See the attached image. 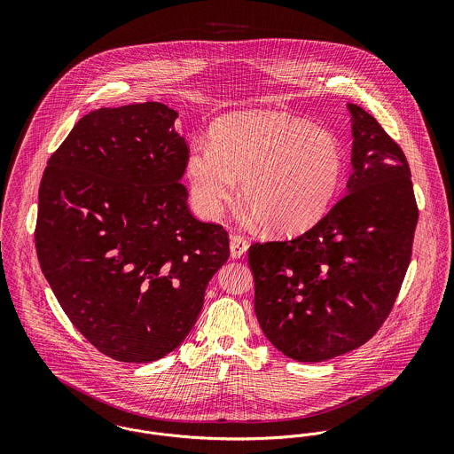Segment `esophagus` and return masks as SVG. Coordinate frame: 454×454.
Instances as JSON below:
<instances>
[{"label": "esophagus", "instance_id": "obj_1", "mask_svg": "<svg viewBox=\"0 0 454 454\" xmlns=\"http://www.w3.org/2000/svg\"><path fill=\"white\" fill-rule=\"evenodd\" d=\"M248 250V241L241 236H231V257L241 259Z\"/></svg>", "mask_w": 454, "mask_h": 454}]
</instances>
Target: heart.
Masks as SVG:
<instances>
[{"label": "heart", "mask_w": 454, "mask_h": 454, "mask_svg": "<svg viewBox=\"0 0 454 454\" xmlns=\"http://www.w3.org/2000/svg\"><path fill=\"white\" fill-rule=\"evenodd\" d=\"M342 175L337 137L278 112L220 117L209 145H195L187 178L197 206L215 215L231 200L238 180L248 207L274 234H299L322 220Z\"/></svg>", "instance_id": "heart-1"}]
</instances>
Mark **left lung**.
<instances>
[{
    "label": "left lung",
    "instance_id": "1",
    "mask_svg": "<svg viewBox=\"0 0 454 454\" xmlns=\"http://www.w3.org/2000/svg\"><path fill=\"white\" fill-rule=\"evenodd\" d=\"M348 110V194L302 236L248 250L262 332L297 362L365 344L388 318L412 254L418 206L407 159L371 114Z\"/></svg>",
    "mask_w": 454,
    "mask_h": 454
}]
</instances>
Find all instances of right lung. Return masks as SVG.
I'll return each mask as SVG.
<instances>
[{
  "instance_id": "obj_1",
  "label": "right lung",
  "mask_w": 454,
  "mask_h": 454,
  "mask_svg": "<svg viewBox=\"0 0 454 454\" xmlns=\"http://www.w3.org/2000/svg\"><path fill=\"white\" fill-rule=\"evenodd\" d=\"M162 103L99 108L52 153L38 192L36 255L66 317L103 355L159 360L192 330L229 259L222 225L194 218L189 157Z\"/></svg>"
}]
</instances>
